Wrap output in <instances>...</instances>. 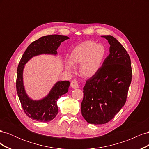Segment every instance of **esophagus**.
Returning a JSON list of instances; mask_svg holds the SVG:
<instances>
[{"label":"esophagus","mask_w":149,"mask_h":149,"mask_svg":"<svg viewBox=\"0 0 149 149\" xmlns=\"http://www.w3.org/2000/svg\"><path fill=\"white\" fill-rule=\"evenodd\" d=\"M71 86L73 88H74V89L78 88L79 86L78 81L76 80V79L72 80L71 82Z\"/></svg>","instance_id":"34e87169"}]
</instances>
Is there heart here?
Listing matches in <instances>:
<instances>
[{
  "mask_svg": "<svg viewBox=\"0 0 149 149\" xmlns=\"http://www.w3.org/2000/svg\"><path fill=\"white\" fill-rule=\"evenodd\" d=\"M106 55V47L101 43L89 40L79 44L70 54V61L73 65L80 64V71L87 77H91L100 70ZM69 71H73L70 63L66 65Z\"/></svg>",
  "mask_w": 149,
  "mask_h": 149,
  "instance_id": "obj_1",
  "label": "heart"
}]
</instances>
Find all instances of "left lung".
Here are the masks:
<instances>
[{
    "mask_svg": "<svg viewBox=\"0 0 149 149\" xmlns=\"http://www.w3.org/2000/svg\"><path fill=\"white\" fill-rule=\"evenodd\" d=\"M110 53L97 73L86 81L81 114L88 123L106 124L114 118L127 100L132 81L130 58L124 47L111 35H103Z\"/></svg>",
    "mask_w": 149,
    "mask_h": 149,
    "instance_id": "left-lung-1",
    "label": "left lung"
}]
</instances>
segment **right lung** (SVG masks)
<instances>
[{
    "label": "right lung",
    "mask_w": 149,
    "mask_h": 149,
    "mask_svg": "<svg viewBox=\"0 0 149 149\" xmlns=\"http://www.w3.org/2000/svg\"><path fill=\"white\" fill-rule=\"evenodd\" d=\"M70 38L65 35L43 36L33 42L27 47L19 62L17 71L16 88L21 105L26 115L33 120L49 122L55 118L58 112L57 100L68 91V81H58L53 87L48 96L39 101H33L26 95L23 84L24 65L30 58L41 54L56 55V49L61 42Z\"/></svg>",
    "instance_id": "right-lung-1"
}]
</instances>
